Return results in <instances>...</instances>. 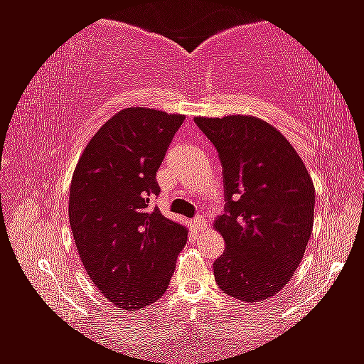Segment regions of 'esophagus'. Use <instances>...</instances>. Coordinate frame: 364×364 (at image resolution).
<instances>
[{
  "instance_id": "esophagus-1",
  "label": "esophagus",
  "mask_w": 364,
  "mask_h": 364,
  "mask_svg": "<svg viewBox=\"0 0 364 364\" xmlns=\"http://www.w3.org/2000/svg\"><path fill=\"white\" fill-rule=\"evenodd\" d=\"M193 224H194V227H196L198 230H204L205 229V219H204V217H200V215L194 217Z\"/></svg>"
}]
</instances>
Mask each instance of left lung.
I'll return each mask as SVG.
<instances>
[{
  "label": "left lung",
  "instance_id": "8db88e82",
  "mask_svg": "<svg viewBox=\"0 0 364 364\" xmlns=\"http://www.w3.org/2000/svg\"><path fill=\"white\" fill-rule=\"evenodd\" d=\"M219 151L225 214L214 229L227 250L214 263L215 283L238 301L259 302L279 292L306 253L316 188L283 134L243 114L194 117Z\"/></svg>",
  "mask_w": 364,
  "mask_h": 364
}]
</instances>
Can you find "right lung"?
I'll return each instance as SVG.
<instances>
[{"mask_svg":"<svg viewBox=\"0 0 364 364\" xmlns=\"http://www.w3.org/2000/svg\"><path fill=\"white\" fill-rule=\"evenodd\" d=\"M183 114L126 107L81 154L70 184L68 219L91 281L122 311L159 301L170 284L188 229L151 210L156 170Z\"/></svg>","mask_w":364,"mask_h":364,"instance_id":"1","label":"right lung"}]
</instances>
